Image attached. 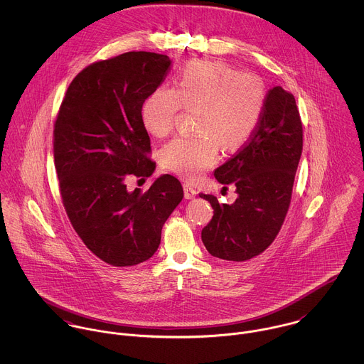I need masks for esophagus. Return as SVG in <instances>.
Masks as SVG:
<instances>
[{
	"label": "esophagus",
	"instance_id": "1",
	"mask_svg": "<svg viewBox=\"0 0 364 364\" xmlns=\"http://www.w3.org/2000/svg\"><path fill=\"white\" fill-rule=\"evenodd\" d=\"M183 191H185V198L186 199H193L196 196V189L192 188L189 183L183 185Z\"/></svg>",
	"mask_w": 364,
	"mask_h": 364
}]
</instances>
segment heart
<instances>
[{
	"mask_svg": "<svg viewBox=\"0 0 364 364\" xmlns=\"http://www.w3.org/2000/svg\"><path fill=\"white\" fill-rule=\"evenodd\" d=\"M267 100L264 81L257 74L211 60L188 63L175 88L161 85L144 101L146 129L156 137L172 132L182 109L196 110L193 137H178L162 150V164L186 179H198L215 164L220 146L241 149L259 126Z\"/></svg>",
	"mask_w": 364,
	"mask_h": 364,
	"instance_id": "b5f03b06",
	"label": "heart"
}]
</instances>
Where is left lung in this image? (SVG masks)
Returning <instances> with one entry per match:
<instances>
[{
    "mask_svg": "<svg viewBox=\"0 0 364 364\" xmlns=\"http://www.w3.org/2000/svg\"><path fill=\"white\" fill-rule=\"evenodd\" d=\"M303 151V123L294 97L282 87L267 92L259 126L238 153L214 171L215 179L238 193L232 205L210 202L213 218L202 230L210 255L252 259L279 234L290 208L294 176Z\"/></svg>",
    "mask_w": 364,
    "mask_h": 364,
    "instance_id": "1",
    "label": "left lung"
}]
</instances>
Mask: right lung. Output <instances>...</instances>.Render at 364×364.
<instances>
[{"label": "right lung", "instance_id": "add662e5", "mask_svg": "<svg viewBox=\"0 0 364 364\" xmlns=\"http://www.w3.org/2000/svg\"><path fill=\"white\" fill-rule=\"evenodd\" d=\"M169 65L168 55L151 52L95 61L71 81L54 122L63 206L87 248L112 266L150 259L183 198L172 175L159 176L144 193L126 185L129 176L147 178L156 169L141 109Z\"/></svg>", "mask_w": 364, "mask_h": 364}]
</instances>
